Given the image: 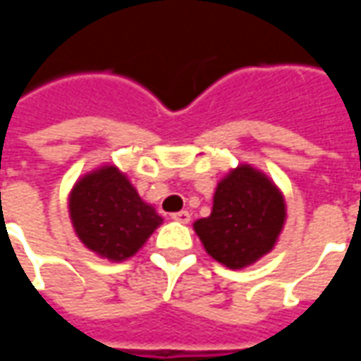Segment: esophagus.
I'll return each mask as SVG.
<instances>
[{"mask_svg": "<svg viewBox=\"0 0 361 361\" xmlns=\"http://www.w3.org/2000/svg\"><path fill=\"white\" fill-rule=\"evenodd\" d=\"M172 219L176 220V222H181V224H188L189 220H191V214H189L188 211H180V212H173Z\"/></svg>", "mask_w": 361, "mask_h": 361, "instance_id": "esophagus-1", "label": "esophagus"}]
</instances>
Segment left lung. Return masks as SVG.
Segmentation results:
<instances>
[{"label":"left lung","mask_w":361,"mask_h":361,"mask_svg":"<svg viewBox=\"0 0 361 361\" xmlns=\"http://www.w3.org/2000/svg\"><path fill=\"white\" fill-rule=\"evenodd\" d=\"M286 222V201L276 183L251 164L219 181L212 211L193 222L204 251L228 269H245L271 253Z\"/></svg>","instance_id":"8db88e82"}]
</instances>
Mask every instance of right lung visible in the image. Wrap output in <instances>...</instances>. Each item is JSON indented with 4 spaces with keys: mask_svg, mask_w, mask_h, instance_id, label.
Wrapping results in <instances>:
<instances>
[{
    "mask_svg": "<svg viewBox=\"0 0 361 361\" xmlns=\"http://www.w3.org/2000/svg\"><path fill=\"white\" fill-rule=\"evenodd\" d=\"M81 243L98 257L119 263L133 257L162 224L118 166L104 164L75 181L67 199Z\"/></svg>",
    "mask_w": 361,
    "mask_h": 361,
    "instance_id": "obj_1",
    "label": "right lung"
}]
</instances>
